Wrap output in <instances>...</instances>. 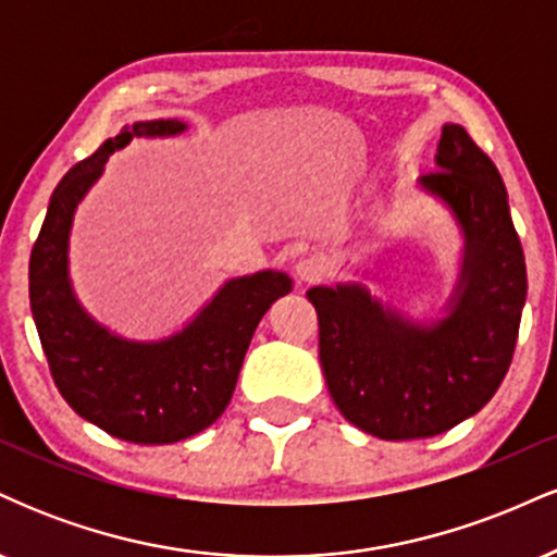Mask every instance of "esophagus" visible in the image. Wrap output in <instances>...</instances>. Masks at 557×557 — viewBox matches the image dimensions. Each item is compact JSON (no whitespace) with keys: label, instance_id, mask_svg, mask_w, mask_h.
I'll return each mask as SVG.
<instances>
[{"label":"esophagus","instance_id":"esophagus-1","mask_svg":"<svg viewBox=\"0 0 557 557\" xmlns=\"http://www.w3.org/2000/svg\"><path fill=\"white\" fill-rule=\"evenodd\" d=\"M327 272H330V267L322 257H304L296 264L298 280H304V283H319V280L327 277Z\"/></svg>","mask_w":557,"mask_h":557}]
</instances>
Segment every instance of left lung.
<instances>
[{"instance_id":"8db88e82","label":"left lung","mask_w":557,"mask_h":557,"mask_svg":"<svg viewBox=\"0 0 557 557\" xmlns=\"http://www.w3.org/2000/svg\"><path fill=\"white\" fill-rule=\"evenodd\" d=\"M421 185L466 230L463 290L450 317L417 327L382 311L361 285L306 293L332 400L380 440L434 437L482 411L513 361L527 300V261L503 177L466 127H443L437 170Z\"/></svg>"}]
</instances>
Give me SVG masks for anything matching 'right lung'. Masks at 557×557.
I'll list each match as a JSON object with an SVG mask.
<instances>
[{"instance_id": "add662e5", "label": "right lung", "mask_w": 557, "mask_h": 557, "mask_svg": "<svg viewBox=\"0 0 557 557\" xmlns=\"http://www.w3.org/2000/svg\"><path fill=\"white\" fill-rule=\"evenodd\" d=\"M183 127L181 120L136 123L73 164L54 188L28 264L30 311L57 389L83 419L138 445L194 437L222 417L253 330L293 287L283 272L230 280L194 324L154 345L120 341L83 314L67 280L75 203L133 136H172Z\"/></svg>"}]
</instances>
